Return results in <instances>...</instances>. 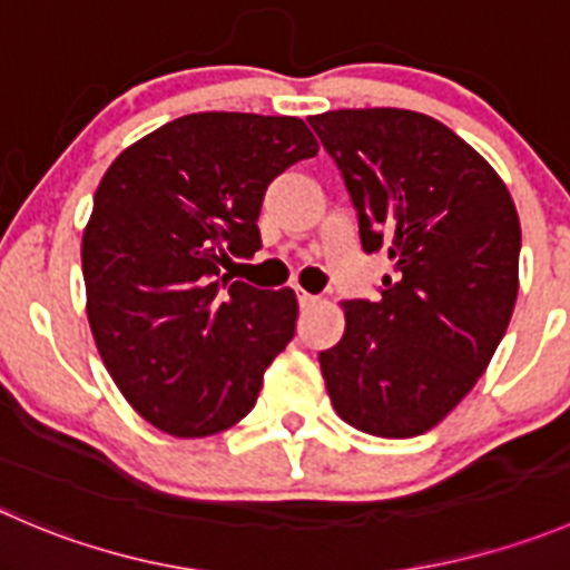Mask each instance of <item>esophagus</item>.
<instances>
[{"label": "esophagus", "mask_w": 570, "mask_h": 570, "mask_svg": "<svg viewBox=\"0 0 570 570\" xmlns=\"http://www.w3.org/2000/svg\"><path fill=\"white\" fill-rule=\"evenodd\" d=\"M297 303H301V308H312V306H317L320 297L308 295V292H303V289H297Z\"/></svg>", "instance_id": "1"}]
</instances>
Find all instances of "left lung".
<instances>
[{"label":"left lung","instance_id":"obj_1","mask_svg":"<svg viewBox=\"0 0 570 570\" xmlns=\"http://www.w3.org/2000/svg\"><path fill=\"white\" fill-rule=\"evenodd\" d=\"M308 125L345 180L364 253L395 267L375 301L345 303V334L320 353L331 403L358 432L417 438L473 390L510 325L515 203L432 116L342 108Z\"/></svg>","mask_w":570,"mask_h":570}]
</instances>
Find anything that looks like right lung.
Returning <instances> with one entry per match:
<instances>
[{
    "label": "right lung",
    "instance_id": "add662e5",
    "mask_svg": "<svg viewBox=\"0 0 570 570\" xmlns=\"http://www.w3.org/2000/svg\"><path fill=\"white\" fill-rule=\"evenodd\" d=\"M312 156L295 116L208 110L167 121L105 173L82 234L88 323L121 395L161 432L239 423L295 336V292L223 267L262 247L264 191Z\"/></svg>",
    "mask_w": 570,
    "mask_h": 570
}]
</instances>
